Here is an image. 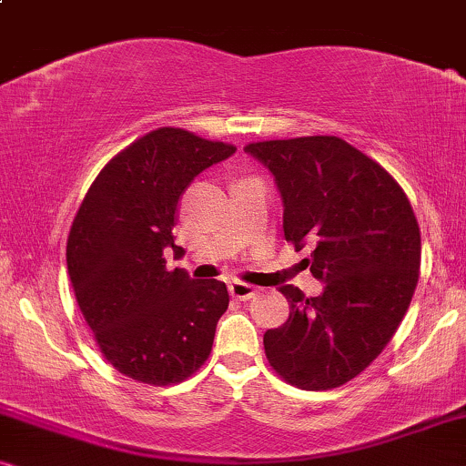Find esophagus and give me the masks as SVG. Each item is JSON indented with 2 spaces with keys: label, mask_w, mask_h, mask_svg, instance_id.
Instances as JSON below:
<instances>
[{
  "label": "esophagus",
  "mask_w": 466,
  "mask_h": 466,
  "mask_svg": "<svg viewBox=\"0 0 466 466\" xmlns=\"http://www.w3.org/2000/svg\"><path fill=\"white\" fill-rule=\"evenodd\" d=\"M228 292H231L233 299H239V301H248V299H252L257 295V289L250 284H244V282H231L228 284Z\"/></svg>",
  "instance_id": "obj_1"
}]
</instances>
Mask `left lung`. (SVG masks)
Instances as JSON below:
<instances>
[{"instance_id": "obj_1", "label": "left lung", "mask_w": 466, "mask_h": 466, "mask_svg": "<svg viewBox=\"0 0 466 466\" xmlns=\"http://www.w3.org/2000/svg\"><path fill=\"white\" fill-rule=\"evenodd\" d=\"M284 203V238L311 246L324 284L305 297L284 284L290 314L263 337L269 365L303 390H330L378 359L410 308L420 271V228L388 171L333 136L248 144Z\"/></svg>"}]
</instances>
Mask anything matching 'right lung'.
Instances as JSON below:
<instances>
[{
	"label": "right lung",
	"mask_w": 466,
	"mask_h": 466,
	"mask_svg": "<svg viewBox=\"0 0 466 466\" xmlns=\"http://www.w3.org/2000/svg\"><path fill=\"white\" fill-rule=\"evenodd\" d=\"M235 146L163 127L133 142L101 169L67 238L76 301L107 362L127 378L169 386L193 375L212 352L228 308L218 279L167 271L177 203L203 169Z\"/></svg>",
	"instance_id": "right-lung-1"
}]
</instances>
